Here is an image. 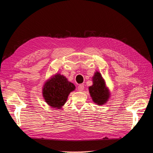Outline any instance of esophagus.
Segmentation results:
<instances>
[{"mask_svg": "<svg viewBox=\"0 0 153 153\" xmlns=\"http://www.w3.org/2000/svg\"><path fill=\"white\" fill-rule=\"evenodd\" d=\"M78 90L79 91H82L84 89V85H83V84H80V85H79L78 86Z\"/></svg>", "mask_w": 153, "mask_h": 153, "instance_id": "obj_1", "label": "esophagus"}]
</instances>
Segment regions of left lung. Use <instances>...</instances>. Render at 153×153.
<instances>
[{
  "label": "left lung",
  "instance_id": "left-lung-1",
  "mask_svg": "<svg viewBox=\"0 0 153 153\" xmlns=\"http://www.w3.org/2000/svg\"><path fill=\"white\" fill-rule=\"evenodd\" d=\"M93 85L89 87L92 99L98 105H103L109 98V92L106 89L105 81L99 72H96L93 76Z\"/></svg>",
  "mask_w": 153,
  "mask_h": 153
}]
</instances>
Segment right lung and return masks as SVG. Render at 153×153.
<instances>
[{"label":"right lung","mask_w":153,"mask_h":153,"mask_svg":"<svg viewBox=\"0 0 153 153\" xmlns=\"http://www.w3.org/2000/svg\"><path fill=\"white\" fill-rule=\"evenodd\" d=\"M75 89L73 84L68 82L65 76L59 74L45 83L43 96L48 105L53 108L61 109L65 104L69 93Z\"/></svg>","instance_id":"right-lung-1"}]
</instances>
